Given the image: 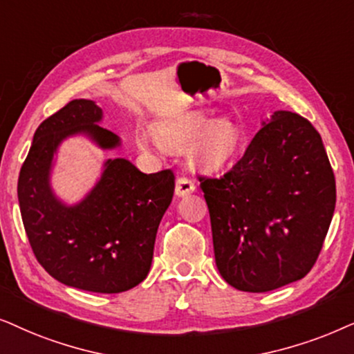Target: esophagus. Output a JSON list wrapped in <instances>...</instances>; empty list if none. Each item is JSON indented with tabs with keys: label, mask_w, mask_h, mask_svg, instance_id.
I'll list each match as a JSON object with an SVG mask.
<instances>
[{
	"label": "esophagus",
	"mask_w": 354,
	"mask_h": 354,
	"mask_svg": "<svg viewBox=\"0 0 354 354\" xmlns=\"http://www.w3.org/2000/svg\"><path fill=\"white\" fill-rule=\"evenodd\" d=\"M196 189V185H194V181L191 180V178H187V176H180L176 180V196H180V197H185V196H187V194H191L192 191Z\"/></svg>",
	"instance_id": "esophagus-1"
}]
</instances>
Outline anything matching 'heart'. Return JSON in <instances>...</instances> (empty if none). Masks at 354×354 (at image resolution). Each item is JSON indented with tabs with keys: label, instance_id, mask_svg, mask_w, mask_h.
<instances>
[{
	"label": "heart",
	"instance_id": "1",
	"mask_svg": "<svg viewBox=\"0 0 354 354\" xmlns=\"http://www.w3.org/2000/svg\"><path fill=\"white\" fill-rule=\"evenodd\" d=\"M155 139L173 152L189 147L191 160L197 167L220 169L236 157L243 144V133L230 118H216L207 122L204 116L189 115L160 124L155 129ZM138 142L145 145L142 134L138 136Z\"/></svg>",
	"mask_w": 354,
	"mask_h": 354
}]
</instances>
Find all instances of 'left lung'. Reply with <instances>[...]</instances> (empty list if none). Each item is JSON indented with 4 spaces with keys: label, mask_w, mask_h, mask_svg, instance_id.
<instances>
[{
    "label": "left lung",
    "mask_w": 354,
    "mask_h": 354,
    "mask_svg": "<svg viewBox=\"0 0 354 354\" xmlns=\"http://www.w3.org/2000/svg\"><path fill=\"white\" fill-rule=\"evenodd\" d=\"M199 181L226 283L266 293L308 275L327 236L337 189L320 134L306 118L275 111L230 171Z\"/></svg>",
    "instance_id": "left-lung-1"
}]
</instances>
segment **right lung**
I'll return each instance as SVG.
<instances>
[{"label":"right lung","mask_w":354,"mask_h":354,"mask_svg":"<svg viewBox=\"0 0 354 354\" xmlns=\"http://www.w3.org/2000/svg\"><path fill=\"white\" fill-rule=\"evenodd\" d=\"M102 116L100 106L79 98L46 118L19 173L17 197L32 251L53 279L93 293H121L147 277L174 174H145L129 160H108L84 201L64 205L56 199L50 169L66 138L86 134L102 149L120 145L116 134L98 126Z\"/></svg>","instance_id":"right-lung-1"}]
</instances>
